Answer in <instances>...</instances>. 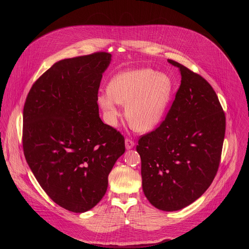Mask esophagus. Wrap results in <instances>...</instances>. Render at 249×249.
<instances>
[{
	"mask_svg": "<svg viewBox=\"0 0 249 249\" xmlns=\"http://www.w3.org/2000/svg\"><path fill=\"white\" fill-rule=\"evenodd\" d=\"M125 146H126V149L127 150H130V149H132L134 146H135V143H134V141H132L131 139H126L125 140Z\"/></svg>",
	"mask_w": 249,
	"mask_h": 249,
	"instance_id": "esophagus-1",
	"label": "esophagus"
}]
</instances>
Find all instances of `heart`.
Returning a JSON list of instances; mask_svg holds the SVG:
<instances>
[{
	"label": "heart",
	"instance_id": "heart-1",
	"mask_svg": "<svg viewBox=\"0 0 249 249\" xmlns=\"http://www.w3.org/2000/svg\"><path fill=\"white\" fill-rule=\"evenodd\" d=\"M107 92L97 97L106 122L116 126L120 116L116 103L126 105L125 117L132 128L146 133L161 121L170 101L172 82L167 75L150 69L128 70L110 81Z\"/></svg>",
	"mask_w": 249,
	"mask_h": 249
}]
</instances>
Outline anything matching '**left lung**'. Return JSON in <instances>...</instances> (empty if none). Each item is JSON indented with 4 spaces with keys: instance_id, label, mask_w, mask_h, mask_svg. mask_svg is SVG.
Masks as SVG:
<instances>
[{
    "instance_id": "1",
    "label": "left lung",
    "mask_w": 249,
    "mask_h": 249,
    "mask_svg": "<svg viewBox=\"0 0 249 249\" xmlns=\"http://www.w3.org/2000/svg\"><path fill=\"white\" fill-rule=\"evenodd\" d=\"M181 84L164 120L142 136V185L156 208L172 212L196 201L217 174L226 132V116L211 85L173 60Z\"/></svg>"
}]
</instances>
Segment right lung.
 Masks as SVG:
<instances>
[{"label":"right lung","mask_w":249,"mask_h":249,"mask_svg":"<svg viewBox=\"0 0 249 249\" xmlns=\"http://www.w3.org/2000/svg\"><path fill=\"white\" fill-rule=\"evenodd\" d=\"M111 54L64 59L31 87L23 107L25 160L46 194L84 213L104 196L125 152L124 137L99 118L97 93Z\"/></svg>","instance_id":"obj_1"}]
</instances>
